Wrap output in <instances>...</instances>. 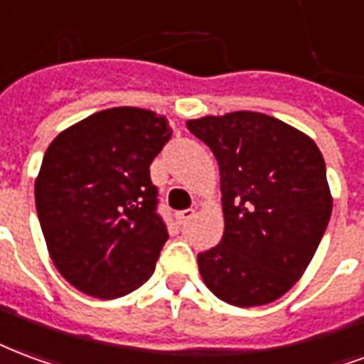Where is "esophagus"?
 <instances>
[{
  "label": "esophagus",
  "instance_id": "obj_1",
  "mask_svg": "<svg viewBox=\"0 0 364 364\" xmlns=\"http://www.w3.org/2000/svg\"><path fill=\"white\" fill-rule=\"evenodd\" d=\"M193 213H196L193 209H184V211H178V213H176V223H178V225H184L186 221H190V219H192Z\"/></svg>",
  "mask_w": 364,
  "mask_h": 364
}]
</instances>
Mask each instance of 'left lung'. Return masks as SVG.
Instances as JSON below:
<instances>
[{
  "mask_svg": "<svg viewBox=\"0 0 364 364\" xmlns=\"http://www.w3.org/2000/svg\"><path fill=\"white\" fill-rule=\"evenodd\" d=\"M221 172L225 232L198 254L209 291L232 306H262L287 293L322 240L331 215L316 143L259 112L188 122Z\"/></svg>",
  "mask_w": 364,
  "mask_h": 364,
  "instance_id": "1",
  "label": "left lung"
}]
</instances>
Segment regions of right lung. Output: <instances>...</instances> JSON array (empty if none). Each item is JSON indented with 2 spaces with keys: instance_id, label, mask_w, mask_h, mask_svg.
I'll return each mask as SVG.
<instances>
[{
  "instance_id": "add662e5",
  "label": "right lung",
  "mask_w": 364,
  "mask_h": 364,
  "mask_svg": "<svg viewBox=\"0 0 364 364\" xmlns=\"http://www.w3.org/2000/svg\"><path fill=\"white\" fill-rule=\"evenodd\" d=\"M172 129L164 116L120 106L50 143L34 184L50 258L71 285L118 299L155 272L168 238L149 166Z\"/></svg>"
}]
</instances>
